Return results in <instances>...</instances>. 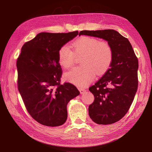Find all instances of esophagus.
<instances>
[{
    "label": "esophagus",
    "instance_id": "esophagus-1",
    "mask_svg": "<svg viewBox=\"0 0 152 152\" xmlns=\"http://www.w3.org/2000/svg\"><path fill=\"white\" fill-rule=\"evenodd\" d=\"M79 92H80V93L81 94H84L86 92V89H84V88H79Z\"/></svg>",
    "mask_w": 152,
    "mask_h": 152
}]
</instances>
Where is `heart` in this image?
Wrapping results in <instances>:
<instances>
[{"label": "heart", "instance_id": "b5f03b06", "mask_svg": "<svg viewBox=\"0 0 152 152\" xmlns=\"http://www.w3.org/2000/svg\"><path fill=\"white\" fill-rule=\"evenodd\" d=\"M73 52L68 45L62 46L58 51V63L64 68L73 66L75 55H81L82 65L64 75L66 81L78 87H86L97 74L105 72L113 60V50L107 41H99L92 37L83 36L71 44Z\"/></svg>", "mask_w": 152, "mask_h": 152}]
</instances>
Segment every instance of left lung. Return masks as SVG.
Instances as JSON below:
<instances>
[{
	"label": "left lung",
	"mask_w": 152,
	"mask_h": 152,
	"mask_svg": "<svg viewBox=\"0 0 152 152\" xmlns=\"http://www.w3.org/2000/svg\"><path fill=\"white\" fill-rule=\"evenodd\" d=\"M101 38L113 50V60L102 77L89 90L94 102L89 107V115L98 124L115 123L128 111L138 86V60L127 38L113 29L81 31L79 36Z\"/></svg>",
	"instance_id": "1"
}]
</instances>
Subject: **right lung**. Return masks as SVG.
<instances>
[{"instance_id": "1", "label": "right lung", "mask_w": 152, "mask_h": 152, "mask_svg": "<svg viewBox=\"0 0 152 152\" xmlns=\"http://www.w3.org/2000/svg\"><path fill=\"white\" fill-rule=\"evenodd\" d=\"M41 33L21 48L17 62L18 88L29 115L36 121L50 127L65 123L68 102L79 95L70 83L60 84V48L78 35Z\"/></svg>"}]
</instances>
